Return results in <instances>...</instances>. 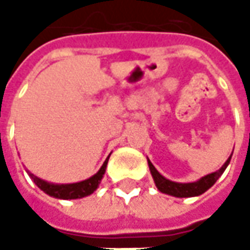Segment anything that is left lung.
I'll list each match as a JSON object with an SVG mask.
<instances>
[{"mask_svg":"<svg viewBox=\"0 0 250 250\" xmlns=\"http://www.w3.org/2000/svg\"><path fill=\"white\" fill-rule=\"evenodd\" d=\"M231 157L232 154L229 156V159L227 160L224 163V166L220 168L218 171L213 172V174H208L206 177H203L202 179H199L197 182H192V184H178V182H172L167 178H164L159 171L154 168V166L149 161V167L150 172L154 178V182H156V187L159 188L160 192L163 193H167V195H171V196H177V197H192V196H199L202 193H205L208 188H211L218 178L221 177V174L226 171L227 166L229 164L231 161Z\"/></svg>","mask_w":250,"mask_h":250,"instance_id":"1","label":"left lung"}]
</instances>
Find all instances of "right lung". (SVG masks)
<instances>
[{"label": "right lung", "mask_w": 250, "mask_h": 250, "mask_svg": "<svg viewBox=\"0 0 250 250\" xmlns=\"http://www.w3.org/2000/svg\"><path fill=\"white\" fill-rule=\"evenodd\" d=\"M107 163H108V159L104 161V164L101 166L97 174H94L89 179L82 181V182H78V184L54 185V184H50V182H45V181L40 179V178L34 177L33 174H29V175L34 181V184L40 188L43 192H45L47 195H50V196L58 197V199H78V197H84L87 196V195H91L97 189L101 178H103L104 172H105Z\"/></svg>", "instance_id": "right-lung-1"}]
</instances>
